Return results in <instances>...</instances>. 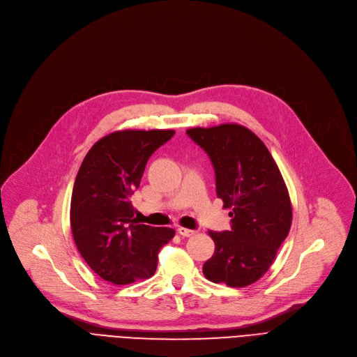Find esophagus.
<instances>
[{
  "label": "esophagus",
  "instance_id": "obj_1",
  "mask_svg": "<svg viewBox=\"0 0 357 357\" xmlns=\"http://www.w3.org/2000/svg\"><path fill=\"white\" fill-rule=\"evenodd\" d=\"M178 233H179L182 237H191V236H194L197 231H195V230H190V229L179 227V229H178Z\"/></svg>",
  "mask_w": 357,
  "mask_h": 357
}]
</instances>
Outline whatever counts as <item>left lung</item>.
Returning a JSON list of instances; mask_svg holds the SVG:
<instances>
[{
	"label": "left lung",
	"mask_w": 357,
	"mask_h": 357,
	"mask_svg": "<svg viewBox=\"0 0 357 357\" xmlns=\"http://www.w3.org/2000/svg\"><path fill=\"white\" fill-rule=\"evenodd\" d=\"M186 133L208 153L217 197L231 210L230 231H208L215 250L204 264V276L231 288L249 287L268 272L289 233L287 183L265 143L248 127L226 123Z\"/></svg>",
	"instance_id": "left-lung-1"
}]
</instances>
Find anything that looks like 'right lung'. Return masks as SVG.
I'll use <instances>...</instances> for the list:
<instances>
[{
    "label": "right lung",
    "mask_w": 357,
    "mask_h": 357,
    "mask_svg": "<svg viewBox=\"0 0 357 357\" xmlns=\"http://www.w3.org/2000/svg\"><path fill=\"white\" fill-rule=\"evenodd\" d=\"M174 130H120L100 139L86 153L70 198V229L81 256L100 278L114 285L152 278L158 253L175 236L135 217L130 195L144 166Z\"/></svg>",
    "instance_id": "obj_1"
}]
</instances>
